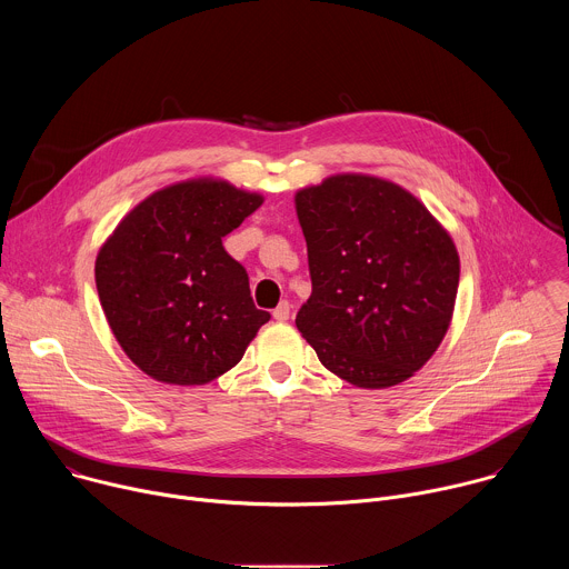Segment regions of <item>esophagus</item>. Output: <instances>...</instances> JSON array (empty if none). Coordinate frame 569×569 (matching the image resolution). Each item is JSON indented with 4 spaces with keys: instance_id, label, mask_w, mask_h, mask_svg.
Returning <instances> with one entry per match:
<instances>
[{
    "instance_id": "1",
    "label": "esophagus",
    "mask_w": 569,
    "mask_h": 569,
    "mask_svg": "<svg viewBox=\"0 0 569 569\" xmlns=\"http://www.w3.org/2000/svg\"><path fill=\"white\" fill-rule=\"evenodd\" d=\"M272 317H274L277 321H286V319L290 317V303H288V301H281V303L272 310Z\"/></svg>"
}]
</instances>
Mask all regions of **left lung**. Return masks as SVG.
<instances>
[{
    "label": "left lung",
    "mask_w": 569,
    "mask_h": 569,
    "mask_svg": "<svg viewBox=\"0 0 569 569\" xmlns=\"http://www.w3.org/2000/svg\"><path fill=\"white\" fill-rule=\"evenodd\" d=\"M312 292L297 329L319 362L362 389L408 380L448 333L459 254L396 182L338 173L295 193Z\"/></svg>",
    "instance_id": "left-lung-1"
}]
</instances>
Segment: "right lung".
I'll return each mask as SVG.
<instances>
[{"mask_svg":"<svg viewBox=\"0 0 569 569\" xmlns=\"http://www.w3.org/2000/svg\"><path fill=\"white\" fill-rule=\"evenodd\" d=\"M263 204L261 193L193 178L130 209L97 254L94 279L126 356L167 385H207L236 367L270 312L222 238Z\"/></svg>","mask_w":569,"mask_h":569,"instance_id":"1","label":"right lung"}]
</instances>
